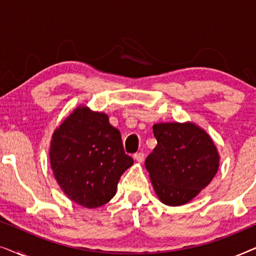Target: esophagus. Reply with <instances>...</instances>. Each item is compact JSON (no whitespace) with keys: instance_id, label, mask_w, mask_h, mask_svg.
I'll return each mask as SVG.
<instances>
[{"instance_id":"esophagus-1","label":"esophagus","mask_w":256,"mask_h":256,"mask_svg":"<svg viewBox=\"0 0 256 256\" xmlns=\"http://www.w3.org/2000/svg\"><path fill=\"white\" fill-rule=\"evenodd\" d=\"M134 160H136V162L142 163V162H143V160H144V154H143V152H138V154H135V155H134Z\"/></svg>"}]
</instances>
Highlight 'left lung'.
Instances as JSON below:
<instances>
[{
  "instance_id": "obj_1",
  "label": "left lung",
  "mask_w": 256,
  "mask_h": 256,
  "mask_svg": "<svg viewBox=\"0 0 256 256\" xmlns=\"http://www.w3.org/2000/svg\"><path fill=\"white\" fill-rule=\"evenodd\" d=\"M157 146L146 168L163 204L180 206L192 200L214 178L219 154L210 135L192 122L152 126Z\"/></svg>"
}]
</instances>
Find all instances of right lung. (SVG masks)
<instances>
[{"label":"right lung","instance_id":"right-lung-1","mask_svg":"<svg viewBox=\"0 0 256 256\" xmlns=\"http://www.w3.org/2000/svg\"><path fill=\"white\" fill-rule=\"evenodd\" d=\"M50 163L62 192L76 204L96 208L114 197L121 174L134 160L126 155L120 132L106 114L79 106L52 135Z\"/></svg>","mask_w":256,"mask_h":256}]
</instances>
